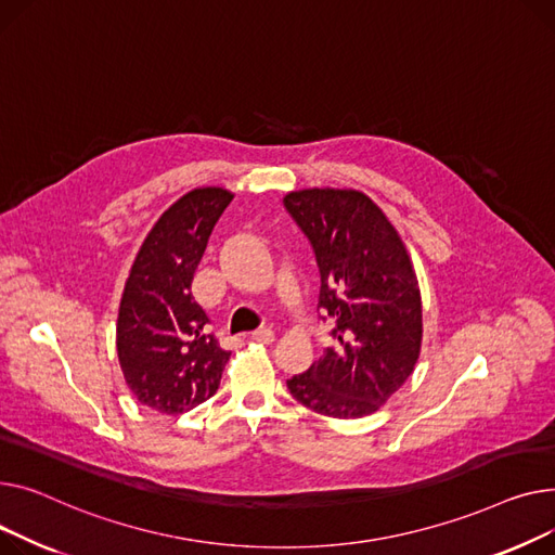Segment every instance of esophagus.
<instances>
[{"mask_svg":"<svg viewBox=\"0 0 555 555\" xmlns=\"http://www.w3.org/2000/svg\"><path fill=\"white\" fill-rule=\"evenodd\" d=\"M250 340H255V343H262V345H271V343L275 340V334H273V330L262 327V330H257V332H253V334H250Z\"/></svg>","mask_w":555,"mask_h":555,"instance_id":"esophagus-1","label":"esophagus"}]
</instances>
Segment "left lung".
I'll return each instance as SVG.
<instances>
[{
  "instance_id": "left-lung-1",
  "label": "left lung",
  "mask_w": 555,
  "mask_h": 555,
  "mask_svg": "<svg viewBox=\"0 0 555 555\" xmlns=\"http://www.w3.org/2000/svg\"><path fill=\"white\" fill-rule=\"evenodd\" d=\"M284 206L313 246L318 307L336 320L338 338L286 385L318 414H374L399 392L421 353L423 302L412 257L392 221L361 190H293Z\"/></svg>"
}]
</instances>
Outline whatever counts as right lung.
<instances>
[{
    "instance_id": "obj_1",
    "label": "right lung",
    "mask_w": 555,
    "mask_h": 555,
    "mask_svg": "<svg viewBox=\"0 0 555 555\" xmlns=\"http://www.w3.org/2000/svg\"><path fill=\"white\" fill-rule=\"evenodd\" d=\"M235 194L219 185L185 192L143 240L125 280L116 351L129 392L160 414H183L219 387L231 351L208 334L192 296L208 237Z\"/></svg>"
}]
</instances>
